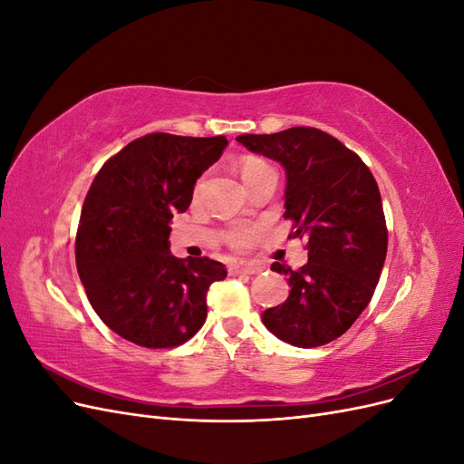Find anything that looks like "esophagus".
<instances>
[{
  "label": "esophagus",
  "instance_id": "esophagus-1",
  "mask_svg": "<svg viewBox=\"0 0 464 464\" xmlns=\"http://www.w3.org/2000/svg\"><path fill=\"white\" fill-rule=\"evenodd\" d=\"M259 271H261L259 265H247V263L230 265V275H256Z\"/></svg>",
  "mask_w": 464,
  "mask_h": 464
}]
</instances>
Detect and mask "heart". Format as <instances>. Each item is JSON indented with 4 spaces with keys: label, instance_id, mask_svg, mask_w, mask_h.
<instances>
[{
    "label": "heart",
    "instance_id": "obj_1",
    "mask_svg": "<svg viewBox=\"0 0 464 464\" xmlns=\"http://www.w3.org/2000/svg\"><path fill=\"white\" fill-rule=\"evenodd\" d=\"M273 168L266 164L263 159H257V157H247L242 160V166H240V172H242V178L247 184L249 179L257 178L259 174H265V172H271ZM203 179L198 184V189L201 188ZM256 237V230L254 228H247V227H240V228H234L228 236V242L232 247L236 249H246L251 246V242H254Z\"/></svg>",
    "mask_w": 464,
    "mask_h": 464
}]
</instances>
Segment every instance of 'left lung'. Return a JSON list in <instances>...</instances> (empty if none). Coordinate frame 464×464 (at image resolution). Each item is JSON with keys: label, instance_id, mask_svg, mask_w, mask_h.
I'll list each match as a JSON object with an SVG mask.
<instances>
[{"label": "left lung", "instance_id": "obj_1", "mask_svg": "<svg viewBox=\"0 0 464 464\" xmlns=\"http://www.w3.org/2000/svg\"><path fill=\"white\" fill-rule=\"evenodd\" d=\"M244 147L285 166L288 237H305L307 263L288 275L286 302L263 312L280 341L300 348L323 346L366 310L387 256L382 193L370 168L339 139L317 128L273 135H240Z\"/></svg>", "mask_w": 464, "mask_h": 464}]
</instances>
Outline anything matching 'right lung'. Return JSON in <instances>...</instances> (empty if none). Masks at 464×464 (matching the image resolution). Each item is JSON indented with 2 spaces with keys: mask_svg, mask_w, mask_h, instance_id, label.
<instances>
[{
  "mask_svg": "<svg viewBox=\"0 0 464 464\" xmlns=\"http://www.w3.org/2000/svg\"><path fill=\"white\" fill-rule=\"evenodd\" d=\"M227 137L149 133L108 159L92 179L75 237L77 271L92 310L145 348L188 343L207 319V290L227 276L208 257L178 259L168 236Z\"/></svg>",
  "mask_w": 464,
  "mask_h": 464,
  "instance_id": "obj_1",
  "label": "right lung"
}]
</instances>
